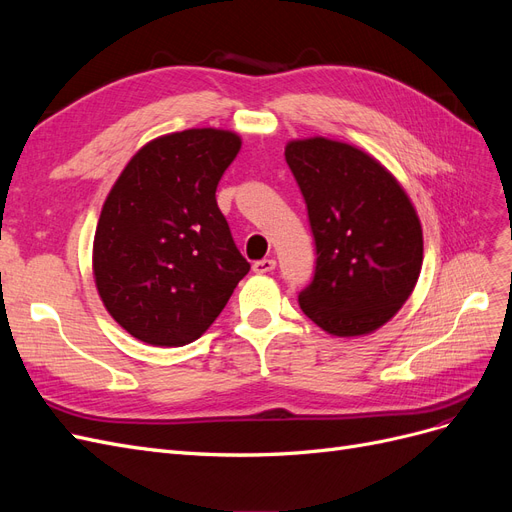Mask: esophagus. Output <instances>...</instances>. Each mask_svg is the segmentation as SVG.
<instances>
[{
	"mask_svg": "<svg viewBox=\"0 0 512 512\" xmlns=\"http://www.w3.org/2000/svg\"><path fill=\"white\" fill-rule=\"evenodd\" d=\"M254 273L262 275V273H271L275 269V260L273 258H262V260H256L254 262Z\"/></svg>",
	"mask_w": 512,
	"mask_h": 512,
	"instance_id": "34e87169",
	"label": "esophagus"
}]
</instances>
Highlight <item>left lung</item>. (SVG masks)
Returning <instances> with one entry per match:
<instances>
[{"instance_id":"8db88e82","label":"left lung","mask_w":512,"mask_h":512,"mask_svg":"<svg viewBox=\"0 0 512 512\" xmlns=\"http://www.w3.org/2000/svg\"><path fill=\"white\" fill-rule=\"evenodd\" d=\"M316 241L303 314L337 337L367 335L408 301L423 267V228L408 194L359 147L314 136L286 145Z\"/></svg>"}]
</instances>
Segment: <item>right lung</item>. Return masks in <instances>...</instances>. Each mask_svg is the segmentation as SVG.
<instances>
[{
    "instance_id": "right-lung-1",
    "label": "right lung",
    "mask_w": 512,
    "mask_h": 512,
    "mask_svg": "<svg viewBox=\"0 0 512 512\" xmlns=\"http://www.w3.org/2000/svg\"><path fill=\"white\" fill-rule=\"evenodd\" d=\"M239 149L235 132L215 128L153 138L104 200L96 288L108 314L145 344L194 342L250 271L215 200Z\"/></svg>"
}]
</instances>
